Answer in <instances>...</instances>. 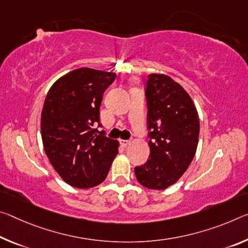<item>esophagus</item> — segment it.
<instances>
[{
  "label": "esophagus",
  "instance_id": "34e87169",
  "mask_svg": "<svg viewBox=\"0 0 248 248\" xmlns=\"http://www.w3.org/2000/svg\"><path fill=\"white\" fill-rule=\"evenodd\" d=\"M120 143L124 145V147H127V145L130 144V140H120Z\"/></svg>",
  "mask_w": 248,
  "mask_h": 248
}]
</instances>
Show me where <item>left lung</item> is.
Here are the masks:
<instances>
[{
    "mask_svg": "<svg viewBox=\"0 0 248 248\" xmlns=\"http://www.w3.org/2000/svg\"><path fill=\"white\" fill-rule=\"evenodd\" d=\"M145 98L150 159L135 173L141 186L164 190L178 182L193 160L200 119L190 95L167 75H149Z\"/></svg>",
    "mask_w": 248,
    "mask_h": 248,
    "instance_id": "obj_1",
    "label": "left lung"
}]
</instances>
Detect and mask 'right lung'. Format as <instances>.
I'll return each mask as SVG.
<instances>
[{
	"label": "right lung",
	"mask_w": 248,
	"mask_h": 248,
	"mask_svg": "<svg viewBox=\"0 0 248 248\" xmlns=\"http://www.w3.org/2000/svg\"><path fill=\"white\" fill-rule=\"evenodd\" d=\"M116 74L78 68L62 76L47 93L41 116L44 150L61 178L74 187L103 183L118 155L119 142L98 135L105 90Z\"/></svg>",
	"instance_id": "obj_1"
}]
</instances>
